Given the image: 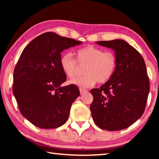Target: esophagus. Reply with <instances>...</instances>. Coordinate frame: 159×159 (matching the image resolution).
Returning <instances> with one entry per match:
<instances>
[{
    "mask_svg": "<svg viewBox=\"0 0 159 159\" xmlns=\"http://www.w3.org/2000/svg\"><path fill=\"white\" fill-rule=\"evenodd\" d=\"M79 90H80V94H84V93L88 92V90L84 89V88H80Z\"/></svg>",
    "mask_w": 159,
    "mask_h": 159,
    "instance_id": "esophagus-1",
    "label": "esophagus"
}]
</instances>
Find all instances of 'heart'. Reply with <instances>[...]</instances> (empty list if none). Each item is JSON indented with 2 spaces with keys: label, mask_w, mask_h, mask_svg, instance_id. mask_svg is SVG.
Listing matches in <instances>:
<instances>
[{
  "label": "heart",
  "mask_w": 159,
  "mask_h": 159,
  "mask_svg": "<svg viewBox=\"0 0 159 159\" xmlns=\"http://www.w3.org/2000/svg\"><path fill=\"white\" fill-rule=\"evenodd\" d=\"M76 60L70 52L61 55L60 64L63 73L73 79L79 73V66H85L84 76L69 81L70 84L81 88H90L97 83H104L111 79L117 67V57L110 51L94 45H87L76 51Z\"/></svg>",
  "instance_id": "b5f03b06"
}]
</instances>
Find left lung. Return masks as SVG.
Instances as JSON below:
<instances>
[{
    "label": "left lung",
    "mask_w": 159,
    "mask_h": 159,
    "mask_svg": "<svg viewBox=\"0 0 159 159\" xmlns=\"http://www.w3.org/2000/svg\"><path fill=\"white\" fill-rule=\"evenodd\" d=\"M115 51L118 63L109 81L90 90L91 115L95 124L109 131L129 127L142 116L149 93V80L143 57L121 39L98 41Z\"/></svg>",
    "instance_id": "left-lung-1"
}]
</instances>
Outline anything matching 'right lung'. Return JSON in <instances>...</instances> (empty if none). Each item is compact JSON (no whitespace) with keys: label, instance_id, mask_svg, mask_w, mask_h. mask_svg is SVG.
Wrapping results in <instances>:
<instances>
[{"label":"right lung","instance_id":"right-lung-1","mask_svg":"<svg viewBox=\"0 0 159 159\" xmlns=\"http://www.w3.org/2000/svg\"><path fill=\"white\" fill-rule=\"evenodd\" d=\"M82 42L46 32L21 52L13 74L12 91L21 114L37 127H60L80 95L75 85L61 87L66 76L60 64L61 52Z\"/></svg>","mask_w":159,"mask_h":159}]
</instances>
